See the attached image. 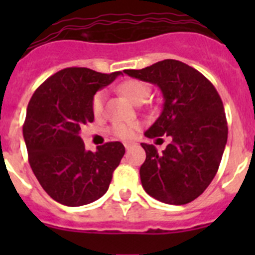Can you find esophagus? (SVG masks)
<instances>
[{"mask_svg": "<svg viewBox=\"0 0 255 255\" xmlns=\"http://www.w3.org/2000/svg\"><path fill=\"white\" fill-rule=\"evenodd\" d=\"M124 145H125L126 149H129V148H131L132 145H134V143H130V141H125V143H124Z\"/></svg>", "mask_w": 255, "mask_h": 255, "instance_id": "esophagus-1", "label": "esophagus"}]
</instances>
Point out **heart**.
Here are the masks:
<instances>
[{
    "mask_svg": "<svg viewBox=\"0 0 255 255\" xmlns=\"http://www.w3.org/2000/svg\"><path fill=\"white\" fill-rule=\"evenodd\" d=\"M119 92L126 96L131 102L140 105L144 101L147 100L149 96V87L144 82L136 80V79H129L125 80L119 85ZM105 102H106V93L105 91L97 92L92 100V111L94 116L100 117L103 115L105 111ZM138 129V124L134 123H115L110 128V132L114 136L120 139H131L135 135V131Z\"/></svg>",
    "mask_w": 255,
    "mask_h": 255,
    "instance_id": "1",
    "label": "heart"
}]
</instances>
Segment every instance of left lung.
I'll use <instances>...</instances> for the list:
<instances>
[{
    "mask_svg": "<svg viewBox=\"0 0 255 255\" xmlns=\"http://www.w3.org/2000/svg\"><path fill=\"white\" fill-rule=\"evenodd\" d=\"M124 73L159 87L164 100L145 136L158 141L166 135L171 143L162 152L141 143L147 154L139 171L144 190L166 204L190 203L216 176L226 145L229 129L220 94L203 74L177 60Z\"/></svg>",
    "mask_w": 255,
    "mask_h": 255,
    "instance_id": "left-lung-1",
    "label": "left lung"
}]
</instances>
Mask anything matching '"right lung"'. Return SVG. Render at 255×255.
<instances>
[{"label":"right lung","mask_w":255,"mask_h":255,"mask_svg":"<svg viewBox=\"0 0 255 255\" xmlns=\"http://www.w3.org/2000/svg\"><path fill=\"white\" fill-rule=\"evenodd\" d=\"M120 74L67 67L42 83L29 101L22 125L29 164L47 194L64 206L100 199L125 154L120 141L92 152L79 136L80 128L94 120V94Z\"/></svg>","instance_id":"right-lung-1"}]
</instances>
